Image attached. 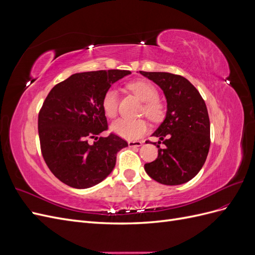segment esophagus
<instances>
[{
  "label": "esophagus",
  "instance_id": "esophagus-1",
  "mask_svg": "<svg viewBox=\"0 0 255 255\" xmlns=\"http://www.w3.org/2000/svg\"><path fill=\"white\" fill-rule=\"evenodd\" d=\"M128 146H130V148H135V146H140L142 144V141H140V140H128Z\"/></svg>",
  "mask_w": 255,
  "mask_h": 255
}]
</instances>
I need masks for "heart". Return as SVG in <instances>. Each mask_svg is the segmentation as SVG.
I'll use <instances>...</instances> for the list:
<instances>
[{"mask_svg":"<svg viewBox=\"0 0 255 255\" xmlns=\"http://www.w3.org/2000/svg\"><path fill=\"white\" fill-rule=\"evenodd\" d=\"M128 89L133 94L144 102L143 112L145 116L152 120H158L163 115V105L157 100V89L153 86L150 82L136 81L128 84ZM118 107V94L115 89L111 88L105 92L102 99V109L104 114L110 118H114L117 114ZM112 132L117 134L126 139H136L142 136L148 125L142 119L129 120V119H118L112 123Z\"/></svg>","mask_w":255,"mask_h":255,"instance_id":"1","label":"heart"}]
</instances>
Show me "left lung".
Here are the masks:
<instances>
[{
  "mask_svg": "<svg viewBox=\"0 0 255 255\" xmlns=\"http://www.w3.org/2000/svg\"><path fill=\"white\" fill-rule=\"evenodd\" d=\"M139 73L163 90L167 112L152 136L158 148L157 158L144 165L150 177L164 185L190 181L203 167L210 150V118L204 100L196 87L181 75L167 72ZM163 141V149L159 144ZM146 143V141H145Z\"/></svg>",
  "mask_w": 255,
  "mask_h": 255,
  "instance_id": "obj_1",
  "label": "left lung"
}]
</instances>
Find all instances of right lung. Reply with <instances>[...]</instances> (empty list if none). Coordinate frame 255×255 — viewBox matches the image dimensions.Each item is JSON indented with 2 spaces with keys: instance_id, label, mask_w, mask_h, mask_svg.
I'll list each match as a JSON object with an SVG mask.
<instances>
[{
  "instance_id": "right-lung-1",
  "label": "right lung",
  "mask_w": 255,
  "mask_h": 255,
  "mask_svg": "<svg viewBox=\"0 0 255 255\" xmlns=\"http://www.w3.org/2000/svg\"><path fill=\"white\" fill-rule=\"evenodd\" d=\"M128 70L75 73L55 85L38 117L43 158L59 181L85 189L101 183L116 166L117 153L128 146L119 136L100 137L107 129L102 109L105 92ZM97 140L89 145L88 139Z\"/></svg>"
}]
</instances>
